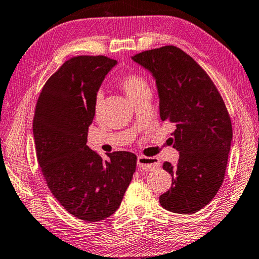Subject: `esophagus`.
Here are the masks:
<instances>
[{
  "instance_id": "1",
  "label": "esophagus",
  "mask_w": 259,
  "mask_h": 259,
  "mask_svg": "<svg viewBox=\"0 0 259 259\" xmlns=\"http://www.w3.org/2000/svg\"><path fill=\"white\" fill-rule=\"evenodd\" d=\"M137 165L140 170L148 172L159 167L161 163H159V159L157 157H147L143 156V155H139L137 158Z\"/></svg>"
}]
</instances>
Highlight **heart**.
Masks as SVG:
<instances>
[{
  "mask_svg": "<svg viewBox=\"0 0 259 259\" xmlns=\"http://www.w3.org/2000/svg\"><path fill=\"white\" fill-rule=\"evenodd\" d=\"M121 87L123 88V91L125 92V94L128 95L129 98L136 96L137 94L142 93L144 91H149V86L147 81H146L142 76H139V74H136V73L128 74V76H125L123 79H122ZM102 101H103L102 95L101 94H98L95 98V103H94V109H95L96 113H98L101 110Z\"/></svg>",
  "mask_w": 259,
  "mask_h": 259,
  "instance_id": "obj_1",
  "label": "heart"
}]
</instances>
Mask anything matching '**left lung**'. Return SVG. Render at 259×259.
Segmentation results:
<instances>
[{"instance_id":"1","label":"left lung","mask_w":259,"mask_h":259,"mask_svg":"<svg viewBox=\"0 0 259 259\" xmlns=\"http://www.w3.org/2000/svg\"><path fill=\"white\" fill-rule=\"evenodd\" d=\"M152 73L159 98V116L175 125L176 165L164 162L172 186L159 204L173 213L194 214L218 194L224 180L232 142L227 107L205 70L176 46L131 56Z\"/></svg>"}]
</instances>
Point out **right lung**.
Returning <instances> with one entry per match:
<instances>
[{
    "instance_id": "1",
    "label": "right lung",
    "mask_w": 259,
    "mask_h": 259,
    "mask_svg": "<svg viewBox=\"0 0 259 259\" xmlns=\"http://www.w3.org/2000/svg\"><path fill=\"white\" fill-rule=\"evenodd\" d=\"M116 63L101 55L65 61L41 89L32 122L37 161L51 192L86 222L115 213L136 171L135 154L114 152L103 161L86 145L97 92Z\"/></svg>"
}]
</instances>
